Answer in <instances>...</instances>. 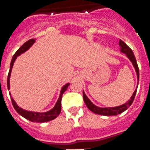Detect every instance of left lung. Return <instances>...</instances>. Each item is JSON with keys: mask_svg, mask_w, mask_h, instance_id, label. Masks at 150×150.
Listing matches in <instances>:
<instances>
[{"mask_svg": "<svg viewBox=\"0 0 150 150\" xmlns=\"http://www.w3.org/2000/svg\"><path fill=\"white\" fill-rule=\"evenodd\" d=\"M119 46L120 47V51L124 54H125L126 56L128 57V59L131 61L132 66L134 67L135 71L137 72V81L139 82V68L137 63V60H136L135 56L134 54L132 52V50L129 46L126 45L125 43L123 42L122 40H120L119 42ZM137 89L133 92V94L130 98V100L129 101H127L126 103H125L122 105H120L117 107H112V108H100L98 107L96 105H95L92 102H91L88 96H86L84 93V91H83V100H84L86 106L88 108V109L91 111L92 112L96 113V114H99V115H103V116H116L118 114L122 113L123 112H125L127 110L131 105H132V102L134 100V98H135L136 93H137Z\"/></svg>", "mask_w": 150, "mask_h": 150, "instance_id": "8db88e82", "label": "left lung"}]
</instances>
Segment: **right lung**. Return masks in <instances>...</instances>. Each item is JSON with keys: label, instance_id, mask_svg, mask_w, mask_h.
Here are the masks:
<instances>
[{"label": "right lung", "instance_id": "right-lung-1", "mask_svg": "<svg viewBox=\"0 0 150 150\" xmlns=\"http://www.w3.org/2000/svg\"><path fill=\"white\" fill-rule=\"evenodd\" d=\"M35 42V39H30L27 41L26 42H25L22 46L17 50V52L15 53L14 55L13 56L11 60V63H10V68H9V72H8V79H7V87L8 89L10 88V83H9V79H10V75H11V71L12 68H13V66L15 60L18 58V56L21 55V54L25 53L26 50L30 48L31 46H33V44ZM70 85L69 83H67V84H65L61 89L60 91V95H59V97L58 99V100L56 102L54 107L52 109H50V111H47L46 112H31V111H27L25 110L23 108H21L18 106L17 103L15 102L14 100L13 99L11 96V100L13 106L14 108V109L18 112L21 116H23L25 119L30 120L32 122H47L50 120H52L55 119L57 116H59L60 112H61V100H62V94L65 92V91L67 89L68 86ZM9 96H11L10 92H9Z\"/></svg>", "mask_w": 150, "mask_h": 150}]
</instances>
